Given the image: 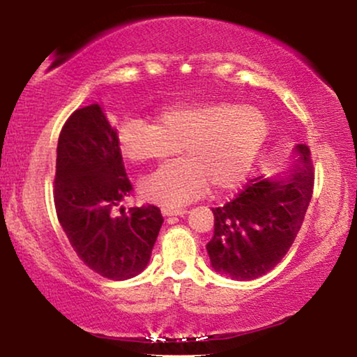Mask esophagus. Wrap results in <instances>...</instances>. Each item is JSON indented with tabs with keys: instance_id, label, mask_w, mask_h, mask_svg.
I'll use <instances>...</instances> for the list:
<instances>
[{
	"instance_id": "esophagus-1",
	"label": "esophagus",
	"mask_w": 357,
	"mask_h": 357,
	"mask_svg": "<svg viewBox=\"0 0 357 357\" xmlns=\"http://www.w3.org/2000/svg\"><path fill=\"white\" fill-rule=\"evenodd\" d=\"M187 213V210L185 208H175V206H162V215H164V217H177V215H180V217H182V215H185Z\"/></svg>"
}]
</instances>
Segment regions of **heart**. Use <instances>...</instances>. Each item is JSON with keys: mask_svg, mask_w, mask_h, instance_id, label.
Wrapping results in <instances>:
<instances>
[{"mask_svg": "<svg viewBox=\"0 0 357 357\" xmlns=\"http://www.w3.org/2000/svg\"><path fill=\"white\" fill-rule=\"evenodd\" d=\"M268 135L265 114L255 105L202 100L165 107L155 124L126 119L119 151L130 164H164L182 147L187 160L164 167L142 182L144 197L165 205L185 204L208 190L243 182Z\"/></svg>", "mask_w": 357, "mask_h": 357, "instance_id": "heart-1", "label": "heart"}]
</instances>
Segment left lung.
Masks as SVG:
<instances>
[{
	"label": "left lung",
	"mask_w": 357,
	"mask_h": 357,
	"mask_svg": "<svg viewBox=\"0 0 357 357\" xmlns=\"http://www.w3.org/2000/svg\"><path fill=\"white\" fill-rule=\"evenodd\" d=\"M314 169L305 144L275 177H257L235 199L212 208L215 230L206 243L212 268L248 281L273 270L291 248L313 197Z\"/></svg>",
	"instance_id": "8db88e82"
}]
</instances>
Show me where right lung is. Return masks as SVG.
Segmentation results:
<instances>
[{"mask_svg": "<svg viewBox=\"0 0 357 357\" xmlns=\"http://www.w3.org/2000/svg\"><path fill=\"white\" fill-rule=\"evenodd\" d=\"M132 185L119 151L117 129L99 104L77 109L57 140L54 205L77 257L109 280H129L145 270L160 231V210H115Z\"/></svg>", "mask_w": 357, "mask_h": 357, "instance_id": "add662e5", "label": "right lung"}]
</instances>
